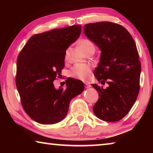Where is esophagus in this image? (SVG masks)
<instances>
[{
	"instance_id": "esophagus-1",
	"label": "esophagus",
	"mask_w": 153,
	"mask_h": 153,
	"mask_svg": "<svg viewBox=\"0 0 153 153\" xmlns=\"http://www.w3.org/2000/svg\"><path fill=\"white\" fill-rule=\"evenodd\" d=\"M90 87H91V85L90 84H88V83H85V88H89Z\"/></svg>"
}]
</instances>
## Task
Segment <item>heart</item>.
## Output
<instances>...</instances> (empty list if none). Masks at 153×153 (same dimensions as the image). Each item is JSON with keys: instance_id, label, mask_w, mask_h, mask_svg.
<instances>
[{"instance_id": "b5f03b06", "label": "heart", "mask_w": 153, "mask_h": 153, "mask_svg": "<svg viewBox=\"0 0 153 153\" xmlns=\"http://www.w3.org/2000/svg\"><path fill=\"white\" fill-rule=\"evenodd\" d=\"M80 47L84 52L90 46H93L94 45L91 41L88 39H83L79 42ZM67 58V52L65 53V59ZM90 71V67L86 64H76L72 67L70 74L72 77H77L82 80H86L88 79Z\"/></svg>"}]
</instances>
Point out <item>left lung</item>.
<instances>
[{"instance_id": "left-lung-1", "label": "left lung", "mask_w": 153, "mask_h": 153, "mask_svg": "<svg viewBox=\"0 0 153 153\" xmlns=\"http://www.w3.org/2000/svg\"><path fill=\"white\" fill-rule=\"evenodd\" d=\"M84 34L101 51L94 76L103 85L92 84L98 92L93 112L100 120L115 122L129 113L138 97L141 65L135 42L122 25L108 22L88 24Z\"/></svg>"}]
</instances>
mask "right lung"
Returning a JSON list of instances; mask_svg holds the SVG:
<instances>
[{"label": "right lung", "mask_w": 153, "mask_h": 153, "mask_svg": "<svg viewBox=\"0 0 153 153\" xmlns=\"http://www.w3.org/2000/svg\"><path fill=\"white\" fill-rule=\"evenodd\" d=\"M81 25L54 29L31 37L17 61L16 86L22 107L33 121L54 124L65 117L70 101L84 91L79 79L66 80V89L53 81L65 65L66 50L81 33Z\"/></svg>", "instance_id": "1"}]
</instances>
